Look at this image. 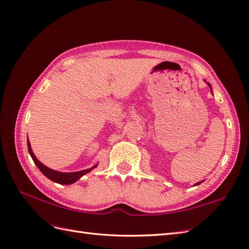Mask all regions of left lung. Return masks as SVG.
<instances>
[{
	"mask_svg": "<svg viewBox=\"0 0 249 249\" xmlns=\"http://www.w3.org/2000/svg\"><path fill=\"white\" fill-rule=\"evenodd\" d=\"M204 82H206V81H204ZM206 84H207V86H208V87H210V88H211V92H212V94H213V90H212V86L210 85V83H206ZM201 183H202V181H201V182H198V183H196V184H195V186H197V185H199V184H201Z\"/></svg>",
	"mask_w": 249,
	"mask_h": 249,
	"instance_id": "obj_1",
	"label": "left lung"
}]
</instances>
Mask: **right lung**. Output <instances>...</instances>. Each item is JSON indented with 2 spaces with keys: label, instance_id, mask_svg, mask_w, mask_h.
<instances>
[{
  "label": "right lung",
  "instance_id": "obj_1",
  "mask_svg": "<svg viewBox=\"0 0 249 249\" xmlns=\"http://www.w3.org/2000/svg\"><path fill=\"white\" fill-rule=\"evenodd\" d=\"M27 148H28V152L31 154L32 158L34 162L36 163V165L38 167V170L43 173V175H45L49 180H51L55 183L58 184H61V185H71L75 183L78 178H81L83 176H85L86 174L90 173L93 168L97 167V164L90 167V168H87V170L84 171H79V172H74V173H62V172H57L52 170V168H49L48 166H46L45 164H43L41 161L37 160V158L36 157V155L34 154L33 150H32V147H31V143L27 140Z\"/></svg>",
  "mask_w": 249,
  "mask_h": 249
}]
</instances>
